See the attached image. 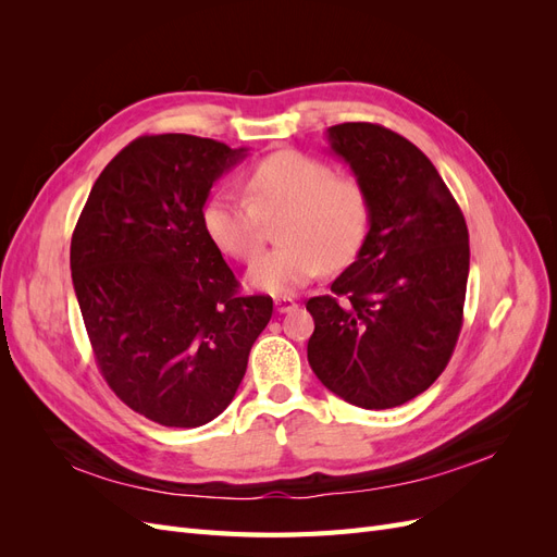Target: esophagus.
Wrapping results in <instances>:
<instances>
[{"mask_svg": "<svg viewBox=\"0 0 557 557\" xmlns=\"http://www.w3.org/2000/svg\"><path fill=\"white\" fill-rule=\"evenodd\" d=\"M274 307H276L278 313H288V311L297 309V301H295V297L283 295V297H276V299H274Z\"/></svg>", "mask_w": 557, "mask_h": 557, "instance_id": "esophagus-1", "label": "esophagus"}]
</instances>
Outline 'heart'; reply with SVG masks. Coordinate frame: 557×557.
Wrapping results in <instances>:
<instances>
[{
	"mask_svg": "<svg viewBox=\"0 0 557 557\" xmlns=\"http://www.w3.org/2000/svg\"><path fill=\"white\" fill-rule=\"evenodd\" d=\"M246 190H218L205 205L213 244L237 260H252L264 244V221H276L281 246L248 269V285L269 295L299 290L323 272L358 256L372 201L362 183L336 174L332 164L283 150L260 160L246 176Z\"/></svg>",
	"mask_w": 557,
	"mask_h": 557,
	"instance_id": "heart-1",
	"label": "heart"
}]
</instances>
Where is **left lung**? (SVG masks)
I'll list each match as a JSON object with an SVG mask.
<instances>
[{
  "label": "left lung",
  "instance_id": "left-lung-1",
  "mask_svg": "<svg viewBox=\"0 0 557 557\" xmlns=\"http://www.w3.org/2000/svg\"><path fill=\"white\" fill-rule=\"evenodd\" d=\"M327 139L367 190L372 225L332 295L307 301L315 323L307 356L334 395L393 409L425 393L458 344L469 232L440 172L401 134L342 123Z\"/></svg>",
  "mask_w": 557,
  "mask_h": 557
}]
</instances>
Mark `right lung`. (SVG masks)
<instances>
[{
  "label": "right lung",
  "mask_w": 557,
  "mask_h": 557,
  "mask_svg": "<svg viewBox=\"0 0 557 557\" xmlns=\"http://www.w3.org/2000/svg\"><path fill=\"white\" fill-rule=\"evenodd\" d=\"M193 134L125 146L95 181L72 237V281L99 372L164 428L221 416L274 311L239 281L205 227L215 178L246 158Z\"/></svg>",
  "instance_id": "1"
}]
</instances>
